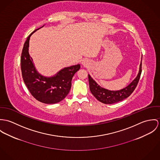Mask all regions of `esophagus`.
Instances as JSON below:
<instances>
[{"label": "esophagus", "instance_id": "obj_1", "mask_svg": "<svg viewBox=\"0 0 160 160\" xmlns=\"http://www.w3.org/2000/svg\"><path fill=\"white\" fill-rule=\"evenodd\" d=\"M82 65L83 66H87L88 65V61L87 60H86V59H83L82 61Z\"/></svg>", "mask_w": 160, "mask_h": 160}]
</instances>
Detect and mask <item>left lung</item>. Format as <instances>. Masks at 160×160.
I'll return each mask as SVG.
<instances>
[{
  "instance_id": "1",
  "label": "left lung",
  "mask_w": 160,
  "mask_h": 160,
  "mask_svg": "<svg viewBox=\"0 0 160 160\" xmlns=\"http://www.w3.org/2000/svg\"><path fill=\"white\" fill-rule=\"evenodd\" d=\"M142 72V61L139 66V71L137 77L124 88L111 91L104 88L99 86L88 74L89 89L92 94L100 102L106 104H112L118 102L129 97L131 94L137 87Z\"/></svg>"
}]
</instances>
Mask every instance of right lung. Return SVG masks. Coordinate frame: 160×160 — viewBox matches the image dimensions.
Wrapping results in <instances>:
<instances>
[{"label":"right lung","instance_id":"right-lung-1","mask_svg":"<svg viewBox=\"0 0 160 160\" xmlns=\"http://www.w3.org/2000/svg\"><path fill=\"white\" fill-rule=\"evenodd\" d=\"M41 28L28 36L24 44L21 57V69L24 83L33 97L42 103L52 104L61 101L69 94L72 77L80 69V65L64 68L52 77H45L39 73L29 53V46L31 36Z\"/></svg>","mask_w":160,"mask_h":160}]
</instances>
